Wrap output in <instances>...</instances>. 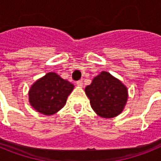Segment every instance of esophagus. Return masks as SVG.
Returning a JSON list of instances; mask_svg holds the SVG:
<instances>
[{
    "label": "esophagus",
    "instance_id": "1",
    "mask_svg": "<svg viewBox=\"0 0 161 161\" xmlns=\"http://www.w3.org/2000/svg\"><path fill=\"white\" fill-rule=\"evenodd\" d=\"M76 85H77V86H79V87H82V86H83V81H82L81 80H78V81H76Z\"/></svg>",
    "mask_w": 161,
    "mask_h": 161
}]
</instances>
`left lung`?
<instances>
[{"instance_id":"obj_1","label":"left lung","mask_w":161,"mask_h":161,"mask_svg":"<svg viewBox=\"0 0 161 161\" xmlns=\"http://www.w3.org/2000/svg\"><path fill=\"white\" fill-rule=\"evenodd\" d=\"M85 91L95 113L106 119L116 117L122 113L128 97L126 86L104 71L93 78Z\"/></svg>"}]
</instances>
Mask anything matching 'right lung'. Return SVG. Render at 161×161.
Segmentation results:
<instances>
[{
	"mask_svg": "<svg viewBox=\"0 0 161 161\" xmlns=\"http://www.w3.org/2000/svg\"><path fill=\"white\" fill-rule=\"evenodd\" d=\"M74 85L55 72H48L31 85L29 102L35 110L44 115L57 113L66 104Z\"/></svg>",
	"mask_w": 161,
	"mask_h": 161,
	"instance_id": "1",
	"label": "right lung"
}]
</instances>
